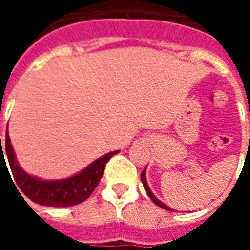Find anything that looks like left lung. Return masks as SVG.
Wrapping results in <instances>:
<instances>
[{"mask_svg":"<svg viewBox=\"0 0 250 250\" xmlns=\"http://www.w3.org/2000/svg\"><path fill=\"white\" fill-rule=\"evenodd\" d=\"M141 181H142V184H143V188H145V190H146L147 195H148V197L151 198V201H152V202H154V204L158 205V206H159V208H162V209L170 210V211H173V210H171V209H170V208H168L167 205H165V204H163V202H162V201H159V199H158L157 197L154 195V193H152V191H151V188H148V184H147V179H146V168H145V170L142 171V174H141Z\"/></svg>","mask_w":250,"mask_h":250,"instance_id":"8db88e82","label":"left lung"}]
</instances>
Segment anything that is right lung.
<instances>
[{
  "instance_id": "1",
  "label": "right lung",
  "mask_w": 250,
  "mask_h": 250,
  "mask_svg": "<svg viewBox=\"0 0 250 250\" xmlns=\"http://www.w3.org/2000/svg\"><path fill=\"white\" fill-rule=\"evenodd\" d=\"M118 152L119 150L107 152L105 155L89 163L87 167L83 168L82 171L73 174L68 178L42 179L36 175H32V174H28L20 166L16 154H14L13 146L10 143L9 134L6 132L5 145L2 146L0 132V165L2 161L3 166H6L5 157H3V154H5L8 158L14 181H16L14 184L19 185L20 190L30 201L42 205V206L68 208V206L82 204L83 201H85L92 194L95 188L98 186L100 178L103 177L104 167H105L107 162Z\"/></svg>"
}]
</instances>
